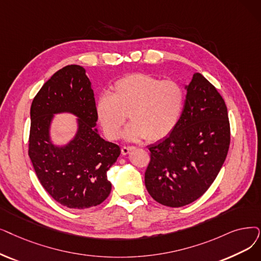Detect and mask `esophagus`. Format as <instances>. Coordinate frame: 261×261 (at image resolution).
I'll return each instance as SVG.
<instances>
[{
    "instance_id": "obj_1",
    "label": "esophagus",
    "mask_w": 261,
    "mask_h": 261,
    "mask_svg": "<svg viewBox=\"0 0 261 261\" xmlns=\"http://www.w3.org/2000/svg\"><path fill=\"white\" fill-rule=\"evenodd\" d=\"M133 149H134L133 146H123L122 148H121V153H122L123 155H126V154H128L130 151H132Z\"/></svg>"
}]
</instances>
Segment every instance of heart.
<instances>
[{
	"label": "heart",
	"instance_id": "b5f03b06",
	"mask_svg": "<svg viewBox=\"0 0 261 261\" xmlns=\"http://www.w3.org/2000/svg\"><path fill=\"white\" fill-rule=\"evenodd\" d=\"M185 90L173 80L134 73L118 80L113 94L103 93L96 102V115L106 137L117 140L129 114L131 123L123 132L127 141L155 142L177 126L185 107Z\"/></svg>",
	"mask_w": 261,
	"mask_h": 261
}]
</instances>
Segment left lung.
<instances>
[{"instance_id": "8db88e82", "label": "left lung", "mask_w": 261, "mask_h": 261, "mask_svg": "<svg viewBox=\"0 0 261 261\" xmlns=\"http://www.w3.org/2000/svg\"><path fill=\"white\" fill-rule=\"evenodd\" d=\"M185 89V107L177 126L148 146L150 162L145 172L150 196L173 208L189 205L209 189L230 143L227 108L217 88L196 72Z\"/></svg>"}]
</instances>
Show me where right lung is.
Masks as SVG:
<instances>
[{
  "mask_svg": "<svg viewBox=\"0 0 261 261\" xmlns=\"http://www.w3.org/2000/svg\"><path fill=\"white\" fill-rule=\"evenodd\" d=\"M76 116L77 130L65 144H55L50 128L56 114ZM92 83L82 66L69 65L43 84L31 107L29 155L41 186L61 205L83 210L110 195L107 172L119 146L98 133Z\"/></svg>",
  "mask_w": 261,
  "mask_h": 261,
  "instance_id": "obj_1",
  "label": "right lung"
}]
</instances>
